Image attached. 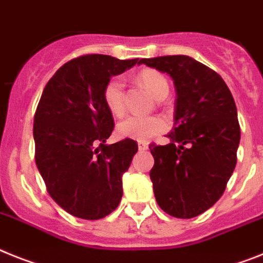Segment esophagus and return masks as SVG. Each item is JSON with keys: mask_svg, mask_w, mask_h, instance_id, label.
<instances>
[{"mask_svg": "<svg viewBox=\"0 0 263 263\" xmlns=\"http://www.w3.org/2000/svg\"><path fill=\"white\" fill-rule=\"evenodd\" d=\"M138 147H139V149H140V151H145V149L148 148V144H147V143H144V142H139Z\"/></svg>", "mask_w": 263, "mask_h": 263, "instance_id": "34e87169", "label": "esophagus"}]
</instances>
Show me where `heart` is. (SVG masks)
Masks as SVG:
<instances>
[{"label": "heart", "instance_id": "obj_1", "mask_svg": "<svg viewBox=\"0 0 263 263\" xmlns=\"http://www.w3.org/2000/svg\"><path fill=\"white\" fill-rule=\"evenodd\" d=\"M138 81L155 99L168 93V83L156 69H143L139 72ZM103 98L107 108L116 116L124 114V81L119 76L112 77L105 84ZM167 123L159 116H138L132 115L123 119L118 124V134L121 138L135 139L139 142H147L160 132L165 131Z\"/></svg>", "mask_w": 263, "mask_h": 263}]
</instances>
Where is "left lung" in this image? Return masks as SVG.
Segmentation results:
<instances>
[{
    "label": "left lung",
    "mask_w": 263,
    "mask_h": 263,
    "mask_svg": "<svg viewBox=\"0 0 263 263\" xmlns=\"http://www.w3.org/2000/svg\"><path fill=\"white\" fill-rule=\"evenodd\" d=\"M139 63L170 74L176 89L170 143L149 144L156 202L171 217H198L222 196L237 164L240 128L235 101L215 70L189 56Z\"/></svg>",
    "instance_id": "obj_1"
}]
</instances>
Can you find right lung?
Here are the masks:
<instances>
[{
	"label": "right lung",
	"mask_w": 263,
	"mask_h": 263,
	"mask_svg": "<svg viewBox=\"0 0 263 263\" xmlns=\"http://www.w3.org/2000/svg\"><path fill=\"white\" fill-rule=\"evenodd\" d=\"M138 60L84 54L64 64L44 88L33 124L34 159L52 199L73 217L100 219L120 203L121 178L138 143L105 144L115 124L103 90Z\"/></svg>",
	"instance_id": "obj_1"
}]
</instances>
